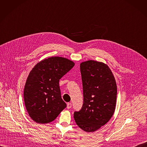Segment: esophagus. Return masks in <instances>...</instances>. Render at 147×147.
I'll return each mask as SVG.
<instances>
[{
	"label": "esophagus",
	"instance_id": "34e87169",
	"mask_svg": "<svg viewBox=\"0 0 147 147\" xmlns=\"http://www.w3.org/2000/svg\"><path fill=\"white\" fill-rule=\"evenodd\" d=\"M71 106H72V104H71V103H68L67 104V109H70L71 107Z\"/></svg>",
	"mask_w": 147,
	"mask_h": 147
}]
</instances>
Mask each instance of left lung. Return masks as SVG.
Listing matches in <instances>:
<instances>
[{
	"instance_id": "8db88e82",
	"label": "left lung",
	"mask_w": 147,
	"mask_h": 147,
	"mask_svg": "<svg viewBox=\"0 0 147 147\" xmlns=\"http://www.w3.org/2000/svg\"><path fill=\"white\" fill-rule=\"evenodd\" d=\"M83 104L75 111L74 118L83 131L99 129L108 122L115 112L117 86L115 77L105 64L89 60L80 64Z\"/></svg>"
}]
</instances>
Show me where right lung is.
Here are the masks:
<instances>
[{"instance_id": "1", "label": "right lung", "mask_w": 147, "mask_h": 147, "mask_svg": "<svg viewBox=\"0 0 147 147\" xmlns=\"http://www.w3.org/2000/svg\"><path fill=\"white\" fill-rule=\"evenodd\" d=\"M67 58L53 57L36 64L26 80L24 97L26 109L38 123L53 121L67 107L61 98L59 81L74 67Z\"/></svg>"}]
</instances>
